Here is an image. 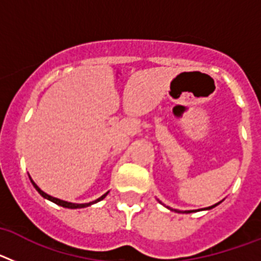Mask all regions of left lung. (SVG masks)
Masks as SVG:
<instances>
[{
    "mask_svg": "<svg viewBox=\"0 0 261 261\" xmlns=\"http://www.w3.org/2000/svg\"><path fill=\"white\" fill-rule=\"evenodd\" d=\"M220 204V202H217V204H214V205H212V206H209V208H206V209H212V208H214V206H217V205ZM168 208V206H167ZM170 209V211H172V212H176V213H192V212H196V211H186V212H181V211H177V209H171V208H168Z\"/></svg>",
    "mask_w": 261,
    "mask_h": 261,
    "instance_id": "left-lung-1",
    "label": "left lung"
}]
</instances>
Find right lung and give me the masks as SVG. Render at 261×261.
<instances>
[{
    "label": "right lung",
    "mask_w": 261,
    "mask_h": 261,
    "mask_svg": "<svg viewBox=\"0 0 261 261\" xmlns=\"http://www.w3.org/2000/svg\"><path fill=\"white\" fill-rule=\"evenodd\" d=\"M30 176V175H29ZM30 179H31V177H30ZM31 183H32V186L35 187V190L38 191L39 193H40L41 196H43V197H44V199H47V200H49V201H52V202H55V204H57V205H60V206H64V208H69V209H77V208H86V206H90V205L91 204H95V202H98V201H100V200H103L106 197V196L108 195V192L107 193H105V195L103 196H100V197H99V199H96L95 201H93V202H86V204H73V202H68V201H64V200H60V199H56V197H52V196H49V195H47V193L45 192H43V191L40 190V188H39L38 186H36L35 183H34V180H32L31 179Z\"/></svg>",
    "instance_id": "right-lung-1"
}]
</instances>
